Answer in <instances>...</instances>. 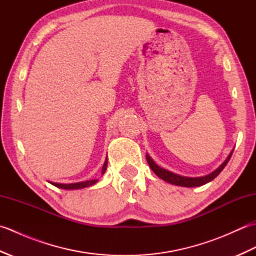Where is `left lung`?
Segmentation results:
<instances>
[{"label":"left lung","instance_id":"obj_1","mask_svg":"<svg viewBox=\"0 0 256 256\" xmlns=\"http://www.w3.org/2000/svg\"><path fill=\"white\" fill-rule=\"evenodd\" d=\"M232 153L233 150L229 154V156H228V158L222 162V164L216 168L214 172H212L211 174H209V175L201 176V177H184V176L177 175V174H174L170 170H166L164 168H162L157 165L156 162L150 158V156L148 154H146V160H148L150 170H153L160 179H162V180L172 184H176V186H182V187H199V186H202V184L206 182L214 180V179L218 176L222 170H224V168L228 164V162H229L231 158Z\"/></svg>","mask_w":256,"mask_h":256}]
</instances>
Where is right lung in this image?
Returning <instances> with one entry per match:
<instances>
[{
    "instance_id": "1",
    "label": "right lung",
    "mask_w": 256,
    "mask_h": 256,
    "mask_svg": "<svg viewBox=\"0 0 256 256\" xmlns=\"http://www.w3.org/2000/svg\"><path fill=\"white\" fill-rule=\"evenodd\" d=\"M108 167V158L106 160L104 164H103L102 167V172L101 174L106 172V170ZM98 182V179H91V180H86V182H74V184H57V182H50L54 186H56L57 188H62V189H66V190H74V189H82L90 187L92 184H94Z\"/></svg>"
}]
</instances>
